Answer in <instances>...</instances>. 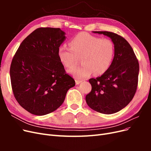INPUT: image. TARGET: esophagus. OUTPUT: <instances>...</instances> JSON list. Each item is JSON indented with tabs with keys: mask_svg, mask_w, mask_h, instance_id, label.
<instances>
[{
	"mask_svg": "<svg viewBox=\"0 0 151 151\" xmlns=\"http://www.w3.org/2000/svg\"><path fill=\"white\" fill-rule=\"evenodd\" d=\"M82 81H79V80H76V84H77V85H78V84H79L80 83H82Z\"/></svg>",
	"mask_w": 151,
	"mask_h": 151,
	"instance_id": "1",
	"label": "esophagus"
}]
</instances>
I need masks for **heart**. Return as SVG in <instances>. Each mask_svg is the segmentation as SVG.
<instances>
[{"instance_id": "b5f03b06", "label": "heart", "mask_w": 151, "mask_h": 151, "mask_svg": "<svg viewBox=\"0 0 151 151\" xmlns=\"http://www.w3.org/2000/svg\"><path fill=\"white\" fill-rule=\"evenodd\" d=\"M69 45L70 48L65 45L58 47V57L67 68L74 67L77 58H81V66L68 70L76 79L88 78L93 73L103 74L110 66L115 53L111 40L81 33L72 39Z\"/></svg>"}]
</instances>
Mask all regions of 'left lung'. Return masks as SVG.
I'll use <instances>...</instances> for the list:
<instances>
[{"instance_id":"1","label":"left lung","mask_w":151,"mask_h":151,"mask_svg":"<svg viewBox=\"0 0 151 151\" xmlns=\"http://www.w3.org/2000/svg\"><path fill=\"white\" fill-rule=\"evenodd\" d=\"M110 38L115 53L108 69L97 78L90 79L92 86L86 95L88 106L103 114H113L124 108L133 99L138 84L139 62L130 45L117 34L93 31Z\"/></svg>"}]
</instances>
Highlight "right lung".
Listing matches in <instances>:
<instances>
[{
	"mask_svg": "<svg viewBox=\"0 0 151 151\" xmlns=\"http://www.w3.org/2000/svg\"><path fill=\"white\" fill-rule=\"evenodd\" d=\"M65 39L60 28H38L22 41L12 59L14 95L31 114L42 116L56 110L75 86L58 57V48Z\"/></svg>",
	"mask_w": 151,
	"mask_h": 151,
	"instance_id": "add662e5",
	"label": "right lung"
}]
</instances>
